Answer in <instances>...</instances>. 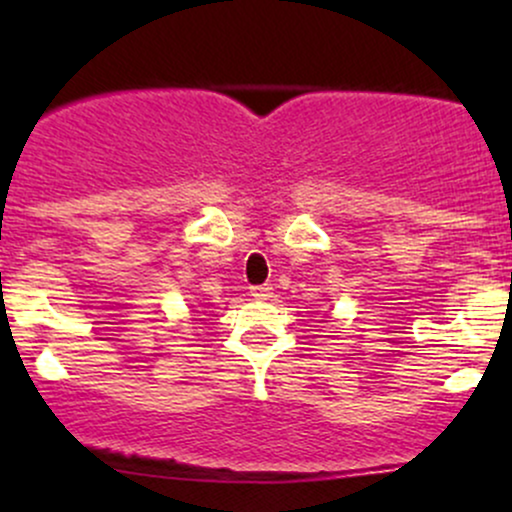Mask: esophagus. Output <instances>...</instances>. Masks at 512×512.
Instances as JSON below:
<instances>
[{
  "mask_svg": "<svg viewBox=\"0 0 512 512\" xmlns=\"http://www.w3.org/2000/svg\"><path fill=\"white\" fill-rule=\"evenodd\" d=\"M250 296L257 298V301H269V298H272V286L269 284L250 286Z\"/></svg>",
  "mask_w": 512,
  "mask_h": 512,
  "instance_id": "1",
  "label": "esophagus"
}]
</instances>
